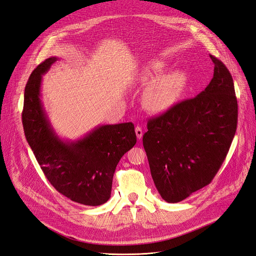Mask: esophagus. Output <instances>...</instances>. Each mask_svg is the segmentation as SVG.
Listing matches in <instances>:
<instances>
[{
	"label": "esophagus",
	"instance_id": "1",
	"mask_svg": "<svg viewBox=\"0 0 256 256\" xmlns=\"http://www.w3.org/2000/svg\"><path fill=\"white\" fill-rule=\"evenodd\" d=\"M135 132H136V136L137 138L140 140L141 138H142V135H144V132H142V128H141L140 126H136L135 128Z\"/></svg>",
	"mask_w": 256,
	"mask_h": 256
}]
</instances>
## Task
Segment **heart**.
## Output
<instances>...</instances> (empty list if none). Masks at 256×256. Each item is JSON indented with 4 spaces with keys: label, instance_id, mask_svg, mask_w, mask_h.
Wrapping results in <instances>:
<instances>
[{
    "label": "heart",
    "instance_id": "1",
    "mask_svg": "<svg viewBox=\"0 0 256 256\" xmlns=\"http://www.w3.org/2000/svg\"><path fill=\"white\" fill-rule=\"evenodd\" d=\"M168 68L162 60H150L141 70L139 81L150 85L142 98L144 106L150 112H164L182 99L188 88V76L184 70L164 72Z\"/></svg>",
    "mask_w": 256,
    "mask_h": 256
}]
</instances>
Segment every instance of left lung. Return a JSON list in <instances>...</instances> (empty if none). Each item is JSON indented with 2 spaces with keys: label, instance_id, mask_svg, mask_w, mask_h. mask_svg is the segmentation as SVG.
Here are the masks:
<instances>
[{
  "label": "left lung",
  "instance_id": "left-lung-1",
  "mask_svg": "<svg viewBox=\"0 0 256 256\" xmlns=\"http://www.w3.org/2000/svg\"><path fill=\"white\" fill-rule=\"evenodd\" d=\"M214 74L195 98L148 122L144 146L150 175L166 202H179L209 184L229 152L238 126L230 72L215 56Z\"/></svg>",
  "mask_w": 256,
  "mask_h": 256
}]
</instances>
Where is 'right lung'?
<instances>
[{
  "label": "right lung",
  "mask_w": 256,
  "mask_h": 256,
  "mask_svg": "<svg viewBox=\"0 0 256 256\" xmlns=\"http://www.w3.org/2000/svg\"><path fill=\"white\" fill-rule=\"evenodd\" d=\"M59 58L50 56L32 72L24 92L22 122L28 144L56 191L85 206H100L110 197L112 177L121 157L136 144L132 122L102 124L68 140L56 133L41 100L42 76Z\"/></svg>",
  "instance_id": "obj_1"
}]
</instances>
